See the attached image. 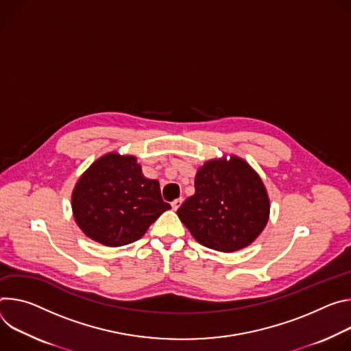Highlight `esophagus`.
Instances as JSON below:
<instances>
[{
    "instance_id": "obj_1",
    "label": "esophagus",
    "mask_w": 351,
    "mask_h": 351,
    "mask_svg": "<svg viewBox=\"0 0 351 351\" xmlns=\"http://www.w3.org/2000/svg\"><path fill=\"white\" fill-rule=\"evenodd\" d=\"M182 201H184V199H182V198H178V199H176V201H173V202H171V208H173V209H174V210H177V209H178V208H180V206H181V204H182Z\"/></svg>"
}]
</instances>
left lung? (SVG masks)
Listing matches in <instances>:
<instances>
[{"label": "left lung", "instance_id": "left-lung-1", "mask_svg": "<svg viewBox=\"0 0 351 351\" xmlns=\"http://www.w3.org/2000/svg\"><path fill=\"white\" fill-rule=\"evenodd\" d=\"M269 197L258 173L237 156L199 167L195 193L177 210L192 237L204 247L234 252L248 247L269 220Z\"/></svg>", "mask_w": 351, "mask_h": 351}]
</instances>
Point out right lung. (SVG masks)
<instances>
[{
	"instance_id": "obj_1",
	"label": "right lung",
	"mask_w": 351,
	"mask_h": 351,
	"mask_svg": "<svg viewBox=\"0 0 351 351\" xmlns=\"http://www.w3.org/2000/svg\"><path fill=\"white\" fill-rule=\"evenodd\" d=\"M171 206L158 180L142 174L135 156L107 153L77 180L72 191L73 219L85 234L106 247L139 240Z\"/></svg>"
}]
</instances>
